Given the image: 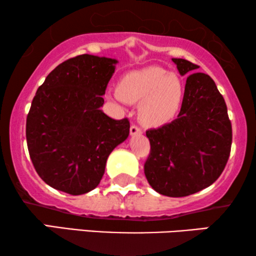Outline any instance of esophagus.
<instances>
[{
	"instance_id": "1",
	"label": "esophagus",
	"mask_w": 256,
	"mask_h": 256,
	"mask_svg": "<svg viewBox=\"0 0 256 256\" xmlns=\"http://www.w3.org/2000/svg\"><path fill=\"white\" fill-rule=\"evenodd\" d=\"M130 134H132V135H141V134H142L141 128L138 127V126L132 124V127H130Z\"/></svg>"
}]
</instances>
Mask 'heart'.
<instances>
[{
    "mask_svg": "<svg viewBox=\"0 0 256 256\" xmlns=\"http://www.w3.org/2000/svg\"><path fill=\"white\" fill-rule=\"evenodd\" d=\"M184 85L176 73L160 66L132 71L124 76L115 99L140 102L138 115L148 126H160L171 120L180 110Z\"/></svg>",
    "mask_w": 256,
    "mask_h": 256,
    "instance_id": "obj_1",
    "label": "heart"
}]
</instances>
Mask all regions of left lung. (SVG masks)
I'll list each match as a JSON object with an SVG mask.
<instances>
[{"instance_id":"left-lung-1","label":"left lung","mask_w":256,"mask_h":256,"mask_svg":"<svg viewBox=\"0 0 256 256\" xmlns=\"http://www.w3.org/2000/svg\"><path fill=\"white\" fill-rule=\"evenodd\" d=\"M185 84L177 118L146 132L150 154L144 174L154 190L168 197H186L218 180L228 160L232 124L225 100L211 76L194 73L198 65L174 58Z\"/></svg>"}]
</instances>
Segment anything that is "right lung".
Here are the masks:
<instances>
[{
  "label": "right lung",
  "instance_id": "right-lung-1",
  "mask_svg": "<svg viewBox=\"0 0 256 256\" xmlns=\"http://www.w3.org/2000/svg\"><path fill=\"white\" fill-rule=\"evenodd\" d=\"M118 60L68 59L38 87L26 116V143L37 174L56 190L79 196L99 185L110 154L128 138L127 118L100 107Z\"/></svg>",
  "mask_w": 256,
  "mask_h": 256
}]
</instances>
